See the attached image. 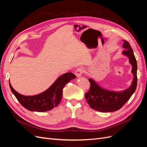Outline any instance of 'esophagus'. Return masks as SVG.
I'll list each match as a JSON object with an SVG mask.
<instances>
[{"label": "esophagus", "mask_w": 147, "mask_h": 147, "mask_svg": "<svg viewBox=\"0 0 147 147\" xmlns=\"http://www.w3.org/2000/svg\"><path fill=\"white\" fill-rule=\"evenodd\" d=\"M83 73V69L82 67H79L78 68L76 71H75V75L77 77H81L82 74Z\"/></svg>", "instance_id": "obj_1"}]
</instances>
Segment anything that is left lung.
<instances>
[{
    "mask_svg": "<svg viewBox=\"0 0 147 147\" xmlns=\"http://www.w3.org/2000/svg\"><path fill=\"white\" fill-rule=\"evenodd\" d=\"M124 51L123 54L129 57L132 64V72L134 75L131 86L120 92L109 91L104 90L92 79H89L90 88L86 92L85 98L89 105L92 109L100 112H112L121 109L130 99L136 90L137 83V64L132 49L129 42L123 40Z\"/></svg>",
    "mask_w": 147,
    "mask_h": 147,
    "instance_id": "left-lung-1",
    "label": "left lung"
}]
</instances>
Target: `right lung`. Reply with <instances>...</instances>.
<instances>
[{"label": "right lung", "mask_w": 147, "mask_h": 147, "mask_svg": "<svg viewBox=\"0 0 147 147\" xmlns=\"http://www.w3.org/2000/svg\"><path fill=\"white\" fill-rule=\"evenodd\" d=\"M76 78L72 73H65L61 75L47 90L40 94L28 96L19 94L10 84L13 94L24 107L30 111L44 112L51 110L59 104L63 97V90L71 80Z\"/></svg>", "instance_id": "add662e5"}]
</instances>
